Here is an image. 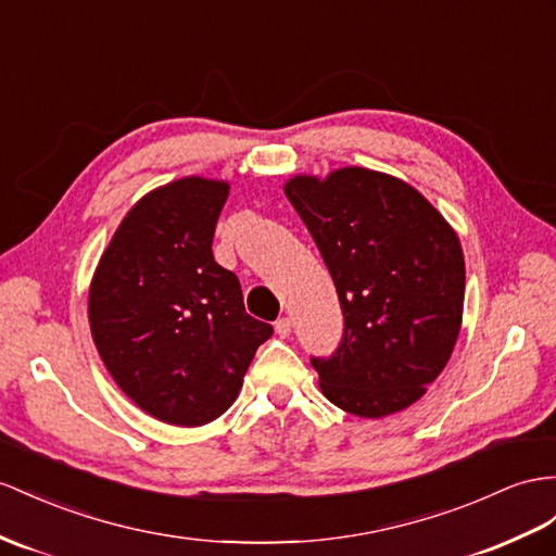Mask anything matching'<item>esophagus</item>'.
Masks as SVG:
<instances>
[{"instance_id": "obj_1", "label": "esophagus", "mask_w": 556, "mask_h": 556, "mask_svg": "<svg viewBox=\"0 0 556 556\" xmlns=\"http://www.w3.org/2000/svg\"><path fill=\"white\" fill-rule=\"evenodd\" d=\"M275 331L279 338H289L291 336V319L289 317H281L275 321Z\"/></svg>"}]
</instances>
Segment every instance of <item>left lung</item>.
Segmentation results:
<instances>
[{
    "instance_id": "obj_1",
    "label": "left lung",
    "mask_w": 556,
    "mask_h": 556,
    "mask_svg": "<svg viewBox=\"0 0 556 556\" xmlns=\"http://www.w3.org/2000/svg\"><path fill=\"white\" fill-rule=\"evenodd\" d=\"M283 192L329 267L345 317L336 354L312 359L321 394L359 418L416 404L460 333L458 235L416 188L364 166L293 176Z\"/></svg>"
}]
</instances>
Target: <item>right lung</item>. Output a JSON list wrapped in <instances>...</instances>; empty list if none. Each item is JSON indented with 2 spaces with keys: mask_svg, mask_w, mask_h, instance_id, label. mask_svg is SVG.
<instances>
[{
  "mask_svg": "<svg viewBox=\"0 0 556 556\" xmlns=\"http://www.w3.org/2000/svg\"><path fill=\"white\" fill-rule=\"evenodd\" d=\"M227 194V180L188 176L140 197L89 287L91 336L112 380L168 425L223 416L273 336L247 315L239 279L213 261Z\"/></svg>",
  "mask_w": 556,
  "mask_h": 556,
  "instance_id": "obj_1",
  "label": "right lung"
}]
</instances>
